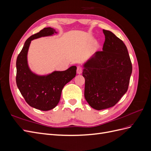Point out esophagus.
<instances>
[{"instance_id": "1", "label": "esophagus", "mask_w": 151, "mask_h": 151, "mask_svg": "<svg viewBox=\"0 0 151 151\" xmlns=\"http://www.w3.org/2000/svg\"><path fill=\"white\" fill-rule=\"evenodd\" d=\"M82 72H83V68L81 67H78L77 68V74H81Z\"/></svg>"}]
</instances>
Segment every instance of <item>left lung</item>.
<instances>
[{
	"label": "left lung",
	"instance_id": "obj_1",
	"mask_svg": "<svg viewBox=\"0 0 151 151\" xmlns=\"http://www.w3.org/2000/svg\"><path fill=\"white\" fill-rule=\"evenodd\" d=\"M102 51L96 52L83 65L84 97L97 110L111 108L127 91L132 66L127 47L120 38L103 29Z\"/></svg>",
	"mask_w": 151,
	"mask_h": 151
}]
</instances>
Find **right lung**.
Segmentation results:
<instances>
[{"label":"right lung","mask_w":151,"mask_h":151,"mask_svg":"<svg viewBox=\"0 0 151 151\" xmlns=\"http://www.w3.org/2000/svg\"><path fill=\"white\" fill-rule=\"evenodd\" d=\"M57 32L52 28H45L27 40L16 60V84L25 101L30 106L42 111L55 107L60 99L64 86L74 78L76 66L64 71H53L40 76L33 72L28 63V52L32 40L52 36Z\"/></svg>","instance_id":"obj_1"}]
</instances>
